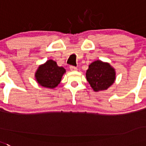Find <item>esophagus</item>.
<instances>
[{
  "label": "esophagus",
  "mask_w": 146,
  "mask_h": 146,
  "mask_svg": "<svg viewBox=\"0 0 146 146\" xmlns=\"http://www.w3.org/2000/svg\"><path fill=\"white\" fill-rule=\"evenodd\" d=\"M70 70H71V71H76V70H77V68L75 67V66H70Z\"/></svg>",
  "instance_id": "1"
}]
</instances>
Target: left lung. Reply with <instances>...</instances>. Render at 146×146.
Segmentation results:
<instances>
[{
	"instance_id": "left-lung-1",
	"label": "left lung",
	"mask_w": 146,
	"mask_h": 146,
	"mask_svg": "<svg viewBox=\"0 0 146 146\" xmlns=\"http://www.w3.org/2000/svg\"><path fill=\"white\" fill-rule=\"evenodd\" d=\"M86 79L96 92L107 90L115 80V69L101 60H96L90 63L86 70Z\"/></svg>"
}]
</instances>
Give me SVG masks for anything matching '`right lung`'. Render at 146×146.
<instances>
[{
	"label": "right lung",
	"mask_w": 146,
	"mask_h": 146,
	"mask_svg": "<svg viewBox=\"0 0 146 146\" xmlns=\"http://www.w3.org/2000/svg\"><path fill=\"white\" fill-rule=\"evenodd\" d=\"M66 73V69L60 67L53 60H48L40 65L35 73V80L43 87L54 88L61 81L62 76Z\"/></svg>",
	"instance_id": "right-lung-1"
}]
</instances>
